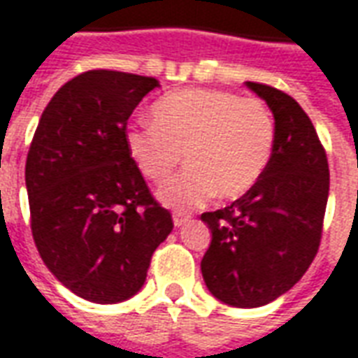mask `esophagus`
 I'll use <instances>...</instances> for the list:
<instances>
[{"label": "esophagus", "mask_w": 358, "mask_h": 358, "mask_svg": "<svg viewBox=\"0 0 358 358\" xmlns=\"http://www.w3.org/2000/svg\"><path fill=\"white\" fill-rule=\"evenodd\" d=\"M189 222V215L181 214V212H175L173 214V225L175 227H183Z\"/></svg>", "instance_id": "34e87169"}]
</instances>
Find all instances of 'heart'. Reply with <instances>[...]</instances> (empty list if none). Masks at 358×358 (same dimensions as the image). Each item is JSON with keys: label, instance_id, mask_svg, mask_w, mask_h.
<instances>
[{"label": "heart", "instance_id": "heart-1", "mask_svg": "<svg viewBox=\"0 0 358 358\" xmlns=\"http://www.w3.org/2000/svg\"><path fill=\"white\" fill-rule=\"evenodd\" d=\"M154 125L131 127L129 156L152 183H164L183 158L191 164L159 191L167 206L202 204L214 192L237 199L262 177L273 148V119L256 98L189 88L159 98Z\"/></svg>", "mask_w": 358, "mask_h": 358}]
</instances>
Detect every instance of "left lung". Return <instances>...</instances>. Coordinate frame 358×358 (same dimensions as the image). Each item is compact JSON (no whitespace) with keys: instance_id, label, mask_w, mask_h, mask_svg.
<instances>
[{"instance_id":"8db88e82","label":"left lung","mask_w":358,"mask_h":358,"mask_svg":"<svg viewBox=\"0 0 358 358\" xmlns=\"http://www.w3.org/2000/svg\"><path fill=\"white\" fill-rule=\"evenodd\" d=\"M245 85L272 111V156L252 189L200 215L212 231L200 270L217 301L256 308L287 293L318 252L329 169L305 110L278 88Z\"/></svg>"}]
</instances>
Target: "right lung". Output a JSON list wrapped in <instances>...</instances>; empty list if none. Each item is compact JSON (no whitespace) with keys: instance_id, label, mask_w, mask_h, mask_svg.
<instances>
[{"instance_id":"add662e5","label":"right lung","mask_w":358,"mask_h":358,"mask_svg":"<svg viewBox=\"0 0 358 358\" xmlns=\"http://www.w3.org/2000/svg\"><path fill=\"white\" fill-rule=\"evenodd\" d=\"M152 77L86 71L55 92L30 144V225L48 270L85 301L113 305L143 289L173 229L129 156L127 121Z\"/></svg>"}]
</instances>
